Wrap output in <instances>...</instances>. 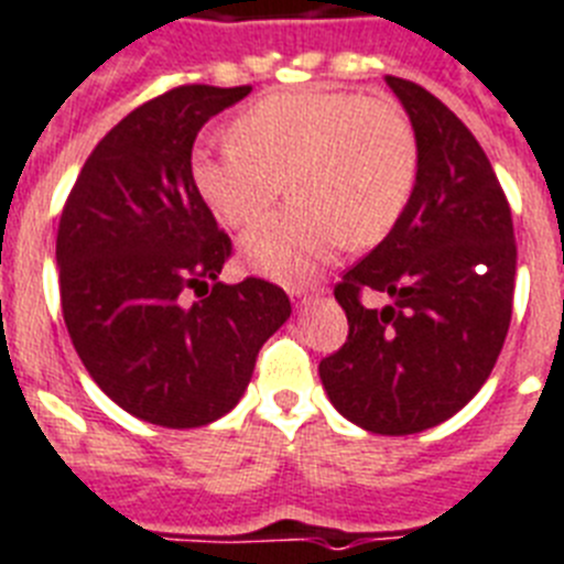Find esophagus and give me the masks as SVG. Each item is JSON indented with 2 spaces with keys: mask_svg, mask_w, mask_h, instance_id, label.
Returning <instances> with one entry per match:
<instances>
[{
  "mask_svg": "<svg viewBox=\"0 0 564 564\" xmlns=\"http://www.w3.org/2000/svg\"><path fill=\"white\" fill-rule=\"evenodd\" d=\"M315 295H317L315 289H312V292L310 289H295V286L289 289V297H292V303H295V310H303V306H306Z\"/></svg>",
  "mask_w": 564,
  "mask_h": 564,
  "instance_id": "1",
  "label": "esophagus"
}]
</instances>
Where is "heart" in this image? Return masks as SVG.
<instances>
[{
	"label": "heart",
	"mask_w": 564,
	"mask_h": 564,
	"mask_svg": "<svg viewBox=\"0 0 564 564\" xmlns=\"http://www.w3.org/2000/svg\"><path fill=\"white\" fill-rule=\"evenodd\" d=\"M229 135L195 150V187L218 221L243 229L286 184L295 204L241 241L243 261L283 283L312 281L346 241L369 247L389 235L417 181V135L389 99L275 93L243 110Z\"/></svg>",
	"instance_id": "b5f03b06"
}]
</instances>
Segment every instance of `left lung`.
<instances>
[{"instance_id":"left-lung-1","label":"left lung","mask_w":564,"mask_h":564,"mask_svg":"<svg viewBox=\"0 0 564 564\" xmlns=\"http://www.w3.org/2000/svg\"><path fill=\"white\" fill-rule=\"evenodd\" d=\"M386 85L417 135V181L400 221L335 286L349 337L317 371L343 417L400 437L454 417L488 380L511 323L517 243L471 130L414 82ZM366 294L387 303L375 311Z\"/></svg>"}]
</instances>
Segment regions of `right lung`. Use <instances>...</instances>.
I'll return each mask as SVG.
<instances>
[{
  "instance_id": "1",
  "label": "right lung",
  "mask_w": 564,
  "mask_h": 564,
  "mask_svg": "<svg viewBox=\"0 0 564 564\" xmlns=\"http://www.w3.org/2000/svg\"><path fill=\"white\" fill-rule=\"evenodd\" d=\"M249 90L184 85L135 107L96 144L62 209L56 267L73 349L144 423L198 429L229 414L292 315L275 283L218 281L232 243L193 181L198 130Z\"/></svg>"
}]
</instances>
